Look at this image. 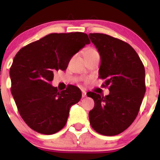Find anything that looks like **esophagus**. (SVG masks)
<instances>
[{"label": "esophagus", "mask_w": 160, "mask_h": 160, "mask_svg": "<svg viewBox=\"0 0 160 160\" xmlns=\"http://www.w3.org/2000/svg\"><path fill=\"white\" fill-rule=\"evenodd\" d=\"M86 96V91H82V98H85Z\"/></svg>", "instance_id": "34e87169"}]
</instances>
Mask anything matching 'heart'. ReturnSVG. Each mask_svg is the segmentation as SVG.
Instances as JSON below:
<instances>
[{"mask_svg": "<svg viewBox=\"0 0 160 160\" xmlns=\"http://www.w3.org/2000/svg\"><path fill=\"white\" fill-rule=\"evenodd\" d=\"M96 49H95L94 48H87L84 52V56L86 55H90V54H94V53H97Z\"/></svg>", "mask_w": 160, "mask_h": 160, "instance_id": "b5f03b06", "label": "heart"}]
</instances>
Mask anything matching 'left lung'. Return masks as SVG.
Returning a JSON list of instances; mask_svg holds the SVG:
<instances>
[{
    "mask_svg": "<svg viewBox=\"0 0 160 160\" xmlns=\"http://www.w3.org/2000/svg\"><path fill=\"white\" fill-rule=\"evenodd\" d=\"M89 38L101 56L98 78L104 80L109 95L89 92L95 106L89 113L95 132L113 136L125 131L136 118L145 86V70L135 50L126 42L108 34L93 33Z\"/></svg>",
    "mask_w": 160,
    "mask_h": 160,
    "instance_id": "1",
    "label": "left lung"
}]
</instances>
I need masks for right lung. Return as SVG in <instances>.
Segmentation results:
<instances>
[{
	"label": "right lung",
	"mask_w": 160,
	"mask_h": 160,
	"mask_svg": "<svg viewBox=\"0 0 160 160\" xmlns=\"http://www.w3.org/2000/svg\"><path fill=\"white\" fill-rule=\"evenodd\" d=\"M89 43L85 33H52L16 53L10 69L11 93L22 118L37 132L52 135L60 131L71 106L81 98L77 86L58 92L50 82L54 72L67 69L73 56Z\"/></svg>",
	"instance_id": "obj_1"
}]
</instances>
